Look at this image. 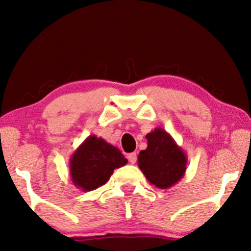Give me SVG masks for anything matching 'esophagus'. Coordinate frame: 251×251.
Here are the masks:
<instances>
[{"label": "esophagus", "mask_w": 251, "mask_h": 251, "mask_svg": "<svg viewBox=\"0 0 251 251\" xmlns=\"http://www.w3.org/2000/svg\"><path fill=\"white\" fill-rule=\"evenodd\" d=\"M127 158H128L130 164H135L136 160H137V155H136V152H130V154L127 156Z\"/></svg>", "instance_id": "34e87169"}]
</instances>
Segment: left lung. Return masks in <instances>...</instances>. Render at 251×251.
Wrapping results in <instances>:
<instances>
[{"label": "left lung", "instance_id": "8db88e82", "mask_svg": "<svg viewBox=\"0 0 251 251\" xmlns=\"http://www.w3.org/2000/svg\"><path fill=\"white\" fill-rule=\"evenodd\" d=\"M147 148L139 151L138 167L147 180L160 189L176 185L187 168V155L172 135L160 127L146 135Z\"/></svg>", "mask_w": 251, "mask_h": 251}]
</instances>
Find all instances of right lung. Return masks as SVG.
Returning a JSON list of instances; mask_svg holds the SVG:
<instances>
[{
	"mask_svg": "<svg viewBox=\"0 0 251 251\" xmlns=\"http://www.w3.org/2000/svg\"><path fill=\"white\" fill-rule=\"evenodd\" d=\"M126 163L127 159L117 147L101 137L90 135L71 156L72 181L83 192H91L106 184L114 169Z\"/></svg>",
	"mask_w": 251,
	"mask_h": 251,
	"instance_id": "right-lung-1",
	"label": "right lung"
}]
</instances>
